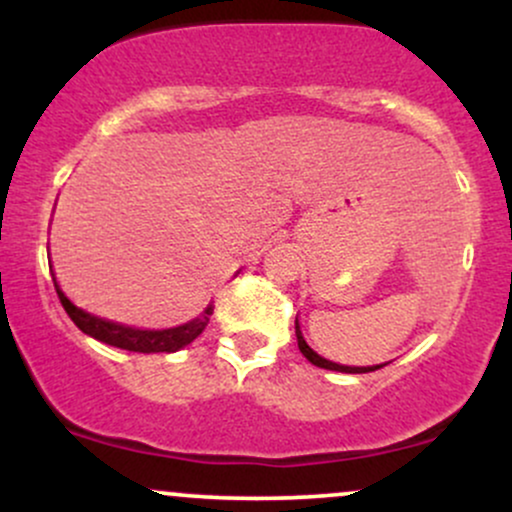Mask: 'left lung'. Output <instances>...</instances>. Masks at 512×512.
Masks as SVG:
<instances>
[{"label": "left lung", "instance_id": "1", "mask_svg": "<svg viewBox=\"0 0 512 512\" xmlns=\"http://www.w3.org/2000/svg\"><path fill=\"white\" fill-rule=\"evenodd\" d=\"M296 339H298V349H301V354L308 358L310 363H313V366H317V368H327V370H339V373H370V370H378V368H383V366H339V363H334V361H327V358H322L320 354H315L313 349H310L308 344H305V339H303V332H301V325H298V320H296Z\"/></svg>", "mask_w": 512, "mask_h": 512}]
</instances>
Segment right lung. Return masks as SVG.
Listing matches in <instances>:
<instances>
[{
	"label": "right lung",
	"instance_id": "add662e5",
	"mask_svg": "<svg viewBox=\"0 0 512 512\" xmlns=\"http://www.w3.org/2000/svg\"><path fill=\"white\" fill-rule=\"evenodd\" d=\"M52 281H55V276H52ZM55 291L57 296H60L62 308L67 310V315L72 317V322L81 332L103 344L117 346V349L127 351H139V354H158V351L170 354V351H178L182 346L195 342L199 334L204 332V327H207L211 313H214V303H209L202 315L180 327H170V330H137V327H127L120 325V322L103 320V317H96L86 313V310L76 308V305L64 296L60 286H57V281Z\"/></svg>",
	"mask_w": 512,
	"mask_h": 512
}]
</instances>
